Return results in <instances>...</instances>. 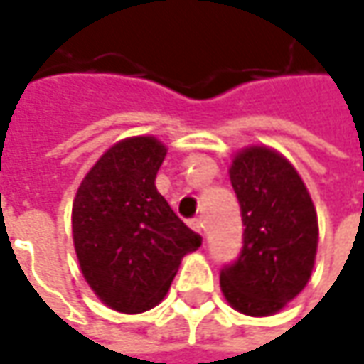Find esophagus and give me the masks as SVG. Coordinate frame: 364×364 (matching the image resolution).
I'll return each mask as SVG.
<instances>
[{"instance_id":"esophagus-1","label":"esophagus","mask_w":364,"mask_h":364,"mask_svg":"<svg viewBox=\"0 0 364 364\" xmlns=\"http://www.w3.org/2000/svg\"><path fill=\"white\" fill-rule=\"evenodd\" d=\"M189 226L196 230V232H199V234H203V222L198 220V218H196V220H191V222H189Z\"/></svg>"}]
</instances>
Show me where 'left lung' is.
<instances>
[{"label":"left lung","mask_w":364,"mask_h":364,"mask_svg":"<svg viewBox=\"0 0 364 364\" xmlns=\"http://www.w3.org/2000/svg\"><path fill=\"white\" fill-rule=\"evenodd\" d=\"M230 181L240 201L245 246L220 275L232 308L245 316H273L308 285L318 252V213L297 168L264 144L234 154Z\"/></svg>","instance_id":"8db88e82"}]
</instances>
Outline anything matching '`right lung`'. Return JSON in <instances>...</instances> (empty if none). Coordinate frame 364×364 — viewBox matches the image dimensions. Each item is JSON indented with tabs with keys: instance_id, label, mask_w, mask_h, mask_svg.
<instances>
[{
	"instance_id": "1",
	"label": "right lung",
	"mask_w": 364,
	"mask_h": 364,
	"mask_svg": "<svg viewBox=\"0 0 364 364\" xmlns=\"http://www.w3.org/2000/svg\"><path fill=\"white\" fill-rule=\"evenodd\" d=\"M166 146L151 134L109 146L73 199V245L91 291L119 314H142L165 299L183 257L201 236L156 191Z\"/></svg>"
}]
</instances>
